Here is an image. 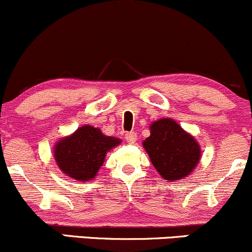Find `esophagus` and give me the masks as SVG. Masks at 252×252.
Segmentation results:
<instances>
[{"label": "esophagus", "mask_w": 252, "mask_h": 252, "mask_svg": "<svg viewBox=\"0 0 252 252\" xmlns=\"http://www.w3.org/2000/svg\"><path fill=\"white\" fill-rule=\"evenodd\" d=\"M125 138H126L127 143H129V144H133V143L137 140V133L136 132H128V133H126Z\"/></svg>", "instance_id": "obj_1"}]
</instances>
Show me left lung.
Wrapping results in <instances>:
<instances>
[{"label":"left lung","mask_w":252,"mask_h":252,"mask_svg":"<svg viewBox=\"0 0 252 252\" xmlns=\"http://www.w3.org/2000/svg\"><path fill=\"white\" fill-rule=\"evenodd\" d=\"M143 148L158 174L168 181L186 178L201 161L202 149L196 138L170 118L151 123Z\"/></svg>","instance_id":"obj_1"}]
</instances>
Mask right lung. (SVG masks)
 Instances as JSON below:
<instances>
[{"label":"right lung","instance_id":"add662e5","mask_svg":"<svg viewBox=\"0 0 252 252\" xmlns=\"http://www.w3.org/2000/svg\"><path fill=\"white\" fill-rule=\"evenodd\" d=\"M120 143L121 139L105 136L98 127L84 125L56 142L54 158L67 177L78 181H89L97 175L108 151Z\"/></svg>","mask_w":252,"mask_h":252}]
</instances>
